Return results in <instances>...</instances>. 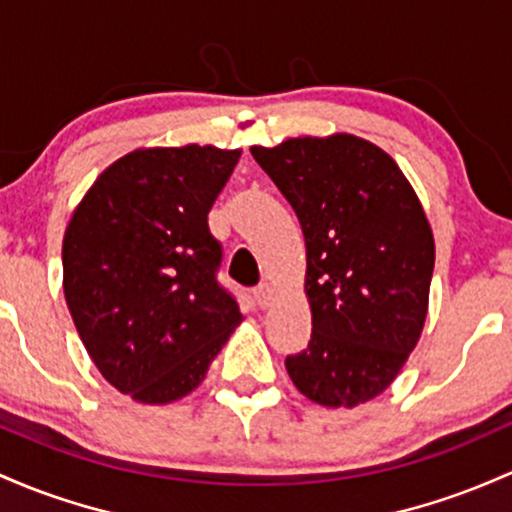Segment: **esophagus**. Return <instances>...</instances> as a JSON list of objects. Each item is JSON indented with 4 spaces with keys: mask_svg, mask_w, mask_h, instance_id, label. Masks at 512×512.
Wrapping results in <instances>:
<instances>
[{
    "mask_svg": "<svg viewBox=\"0 0 512 512\" xmlns=\"http://www.w3.org/2000/svg\"><path fill=\"white\" fill-rule=\"evenodd\" d=\"M252 296H255L257 306L267 308L269 303H272V299H274V291H272V286H269V284H260L255 291H252Z\"/></svg>",
    "mask_w": 512,
    "mask_h": 512,
    "instance_id": "esophagus-1",
    "label": "esophagus"
}]
</instances>
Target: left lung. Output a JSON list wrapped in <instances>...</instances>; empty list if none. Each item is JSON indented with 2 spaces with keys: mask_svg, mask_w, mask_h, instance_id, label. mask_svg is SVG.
Segmentation results:
<instances>
[{
  "mask_svg": "<svg viewBox=\"0 0 512 512\" xmlns=\"http://www.w3.org/2000/svg\"><path fill=\"white\" fill-rule=\"evenodd\" d=\"M299 216L313 333L286 357L303 396L355 408L389 389L423 333L435 240L411 182L369 140L335 133L250 148Z\"/></svg>",
  "mask_w": 512,
  "mask_h": 512,
  "instance_id": "obj_1",
  "label": "left lung"
}]
</instances>
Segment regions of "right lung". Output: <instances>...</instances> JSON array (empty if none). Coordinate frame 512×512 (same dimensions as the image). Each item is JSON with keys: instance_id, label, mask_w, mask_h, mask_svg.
<instances>
[{"instance_id": "1", "label": "right lung", "mask_w": 512, "mask_h": 512, "mask_svg": "<svg viewBox=\"0 0 512 512\" xmlns=\"http://www.w3.org/2000/svg\"><path fill=\"white\" fill-rule=\"evenodd\" d=\"M238 157L213 145L133 150L67 223V308L101 376L133 401L192 393L243 320L218 284L223 250L209 230Z\"/></svg>"}]
</instances>
